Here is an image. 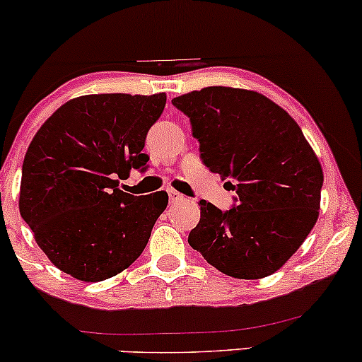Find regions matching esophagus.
<instances>
[{
    "instance_id": "obj_1",
    "label": "esophagus",
    "mask_w": 362,
    "mask_h": 362,
    "mask_svg": "<svg viewBox=\"0 0 362 362\" xmlns=\"http://www.w3.org/2000/svg\"><path fill=\"white\" fill-rule=\"evenodd\" d=\"M168 201H170V204H175V202L184 201V195H182L180 192H177V190L170 189L168 190Z\"/></svg>"
}]
</instances>
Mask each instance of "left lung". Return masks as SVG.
Returning a JSON list of instances; mask_svg holds the SVG:
<instances>
[{
  "label": "left lung",
  "mask_w": 362,
  "mask_h": 362,
  "mask_svg": "<svg viewBox=\"0 0 362 362\" xmlns=\"http://www.w3.org/2000/svg\"><path fill=\"white\" fill-rule=\"evenodd\" d=\"M190 119L201 160L235 190L221 211L199 201L189 245L236 279L279 271L318 219L323 172L291 115L264 95L207 86L172 100Z\"/></svg>",
  "instance_id": "obj_1"
}]
</instances>
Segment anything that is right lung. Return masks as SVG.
Segmentation results:
<instances>
[{
    "instance_id": "obj_1",
    "label": "right lung",
    "mask_w": 362,
    "mask_h": 362,
    "mask_svg": "<svg viewBox=\"0 0 362 362\" xmlns=\"http://www.w3.org/2000/svg\"><path fill=\"white\" fill-rule=\"evenodd\" d=\"M167 95H85L61 105L25 155L20 214L49 260L74 279L105 281L146 247L168 194L132 195L115 177L148 168L149 127Z\"/></svg>"
}]
</instances>
